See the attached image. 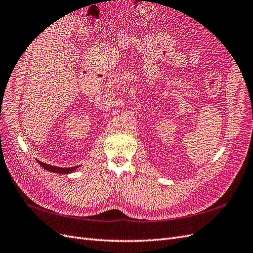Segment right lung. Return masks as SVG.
Here are the masks:
<instances>
[{
    "label": "right lung",
    "instance_id": "add662e5",
    "mask_svg": "<svg viewBox=\"0 0 253 253\" xmlns=\"http://www.w3.org/2000/svg\"><path fill=\"white\" fill-rule=\"evenodd\" d=\"M37 162L39 163V165L43 168V169L47 170L49 172H52V173H59V174H70V173L75 172L76 170H77V168H79V167L60 168V167H55V166H50V165H47V164H44V163L40 162V160H37Z\"/></svg>",
    "mask_w": 253,
    "mask_h": 253
}]
</instances>
